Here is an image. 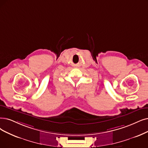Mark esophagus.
Wrapping results in <instances>:
<instances>
[{
	"label": "esophagus",
	"mask_w": 148,
	"mask_h": 148,
	"mask_svg": "<svg viewBox=\"0 0 148 148\" xmlns=\"http://www.w3.org/2000/svg\"><path fill=\"white\" fill-rule=\"evenodd\" d=\"M75 67H77L78 66H77V65H75Z\"/></svg>",
	"instance_id": "1"
}]
</instances>
